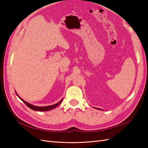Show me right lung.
<instances>
[{"instance_id":"1","label":"right lung","mask_w":148,"mask_h":148,"mask_svg":"<svg viewBox=\"0 0 148 148\" xmlns=\"http://www.w3.org/2000/svg\"><path fill=\"white\" fill-rule=\"evenodd\" d=\"M18 97H19V96H18ZM20 99L21 100L23 101V102L25 103V104L26 106H27L29 107V108H30L31 109H32V110H36V111H47V110H51V109H54L55 107H56L57 106H59V105L60 104V102H61V101H62V100H61L60 102L57 103V104H54V105H52V106H44V107H37V106H33V105H32V104H29V103H28V102H26V101H23V99H21L20 97Z\"/></svg>"}]
</instances>
